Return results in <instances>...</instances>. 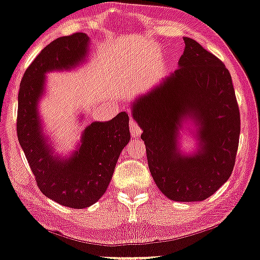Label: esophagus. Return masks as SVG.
I'll list each match as a JSON object with an SVG mask.
<instances>
[{
  "label": "esophagus",
  "mask_w": 260,
  "mask_h": 260,
  "mask_svg": "<svg viewBox=\"0 0 260 260\" xmlns=\"http://www.w3.org/2000/svg\"><path fill=\"white\" fill-rule=\"evenodd\" d=\"M129 129H131V133L133 135L134 138H138L141 135V127L138 125V122L135 121L134 119H131L129 120Z\"/></svg>",
  "instance_id": "1"
}]
</instances>
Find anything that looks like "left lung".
I'll return each instance as SVG.
<instances>
[{
    "label": "left lung",
    "mask_w": 260,
    "mask_h": 260,
    "mask_svg": "<svg viewBox=\"0 0 260 260\" xmlns=\"http://www.w3.org/2000/svg\"><path fill=\"white\" fill-rule=\"evenodd\" d=\"M179 68L131 103L141 127L157 188L177 202L204 201L229 180L238 149L241 118L230 72L192 38L184 37ZM197 139L180 148L186 125Z\"/></svg>",
    "instance_id": "obj_1"
}]
</instances>
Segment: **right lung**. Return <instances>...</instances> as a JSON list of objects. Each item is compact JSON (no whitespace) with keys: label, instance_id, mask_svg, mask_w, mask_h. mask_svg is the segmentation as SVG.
Listing matches in <instances>:
<instances>
[{"label":"right lung","instance_id":"right-lung-1","mask_svg":"<svg viewBox=\"0 0 260 260\" xmlns=\"http://www.w3.org/2000/svg\"><path fill=\"white\" fill-rule=\"evenodd\" d=\"M88 45L90 38L83 32L51 42L26 69L18 92L17 137L38 188L49 199L73 209L91 207L105 193L120 153L131 140L126 112L110 121H94L85 127L69 156L55 153L45 134L40 114L45 75L84 64Z\"/></svg>","mask_w":260,"mask_h":260}]
</instances>
